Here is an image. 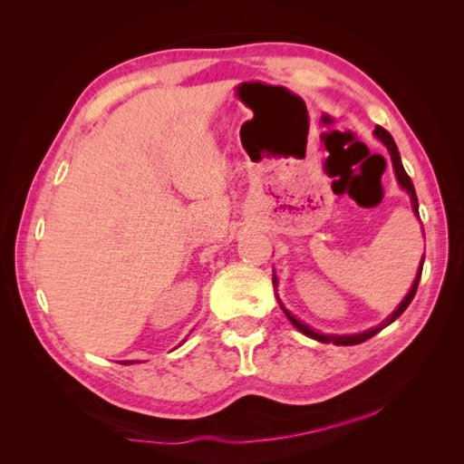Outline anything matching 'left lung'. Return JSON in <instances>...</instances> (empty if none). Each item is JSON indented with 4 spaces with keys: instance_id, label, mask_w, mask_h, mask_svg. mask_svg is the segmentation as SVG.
<instances>
[{
    "instance_id": "left-lung-1",
    "label": "left lung",
    "mask_w": 464,
    "mask_h": 464,
    "mask_svg": "<svg viewBox=\"0 0 464 464\" xmlns=\"http://www.w3.org/2000/svg\"><path fill=\"white\" fill-rule=\"evenodd\" d=\"M375 137L379 139V141H382L387 149H389V154H391V160H392V168H395V174H397V179H399V184H401V188L402 189H406L409 191V195H411V199H412V208H414V213L418 215V199H416V191H414V186H412V179L409 178V174L404 172V168H402V162H401V154H399V149H397V145H395V141H392V137H391V133L387 131V130H383L382 125H377L375 128ZM418 218H420V215H418ZM422 265H424V257H422ZM422 265H420V271H418V275H416V278H414V285H412V288H411V292L406 294L404 296V300L401 302V305L397 307L395 312H392L382 325L379 327H375V329H370V331H363V333H360V334H343V336H336V334H321V333H315L314 329H310L305 325V323H302V321H298L296 317L294 315H290V312H286L285 310V305L280 304V307H283L285 310V314H286V317L292 321V325L296 327L298 331H302L304 334H307V336H312V339H315V341H319V343H334V344H339V346H350V344H360V343H363V341H368V339H372L373 334H377L379 331H382L383 327H387L389 323H392L395 321L406 307L411 305V302H412V298H414V294H416V290H418V283H420V276H422ZM273 285H276V278H273Z\"/></svg>"
}]
</instances>
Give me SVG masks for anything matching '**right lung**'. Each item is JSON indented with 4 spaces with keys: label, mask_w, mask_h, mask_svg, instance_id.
<instances>
[{
    "label": "right lung",
    "mask_w": 464,
    "mask_h": 464,
    "mask_svg": "<svg viewBox=\"0 0 464 464\" xmlns=\"http://www.w3.org/2000/svg\"><path fill=\"white\" fill-rule=\"evenodd\" d=\"M123 363H131V362H123Z\"/></svg>",
    "instance_id": "obj_1"
}]
</instances>
